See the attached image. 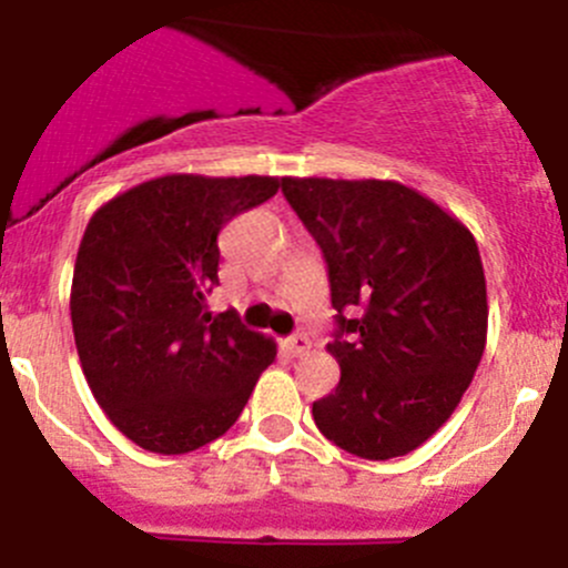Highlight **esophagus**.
Returning <instances> with one entry per match:
<instances>
[{
    "instance_id": "1",
    "label": "esophagus",
    "mask_w": 568,
    "mask_h": 568,
    "mask_svg": "<svg viewBox=\"0 0 568 568\" xmlns=\"http://www.w3.org/2000/svg\"><path fill=\"white\" fill-rule=\"evenodd\" d=\"M308 347H312V339H308L306 334H292L290 339H284V351L290 353L292 358L303 356V353H308Z\"/></svg>"
}]
</instances>
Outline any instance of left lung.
<instances>
[{"label":"left lung","mask_w":568,"mask_h":568,"mask_svg":"<svg viewBox=\"0 0 568 568\" xmlns=\"http://www.w3.org/2000/svg\"><path fill=\"white\" fill-rule=\"evenodd\" d=\"M282 190L323 248L339 323L325 345L339 384L312 403L314 423L358 458L406 456L450 419L486 347L473 232L392 179L284 176Z\"/></svg>","instance_id":"left-lung-1"}]
</instances>
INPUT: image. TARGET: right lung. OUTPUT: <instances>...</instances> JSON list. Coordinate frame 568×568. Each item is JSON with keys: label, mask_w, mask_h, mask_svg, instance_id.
Returning <instances> with one entry per match:
<instances>
[{"label": "right lung", "mask_w": 568, "mask_h": 568, "mask_svg": "<svg viewBox=\"0 0 568 568\" xmlns=\"http://www.w3.org/2000/svg\"><path fill=\"white\" fill-rule=\"evenodd\" d=\"M276 176L168 173L93 212L71 282V325L95 403L126 439L182 456L226 434L276 342L212 317L217 234L265 204Z\"/></svg>", "instance_id": "obj_1"}]
</instances>
